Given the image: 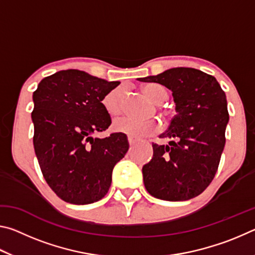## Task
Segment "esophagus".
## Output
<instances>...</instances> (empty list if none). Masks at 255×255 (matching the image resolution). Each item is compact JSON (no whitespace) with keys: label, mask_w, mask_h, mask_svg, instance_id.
Here are the masks:
<instances>
[{"label":"esophagus","mask_w":255,"mask_h":255,"mask_svg":"<svg viewBox=\"0 0 255 255\" xmlns=\"http://www.w3.org/2000/svg\"><path fill=\"white\" fill-rule=\"evenodd\" d=\"M128 143H129V145L132 146L133 144H135V140H133L131 137H128Z\"/></svg>","instance_id":"34e87169"}]
</instances>
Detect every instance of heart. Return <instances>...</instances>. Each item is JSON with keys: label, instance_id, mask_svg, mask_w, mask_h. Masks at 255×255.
Returning <instances> with one entry per match:
<instances>
[{"label": "heart", "instance_id": "1", "mask_svg": "<svg viewBox=\"0 0 255 255\" xmlns=\"http://www.w3.org/2000/svg\"><path fill=\"white\" fill-rule=\"evenodd\" d=\"M143 92L156 105L165 101L169 96L165 86L158 83H147L143 86ZM126 90L124 86L112 89L102 99V105L108 115L116 117L124 109ZM114 129L118 132L126 133L133 139H141L156 132L158 126L152 119H136L131 117H123L114 123Z\"/></svg>", "mask_w": 255, "mask_h": 255}]
</instances>
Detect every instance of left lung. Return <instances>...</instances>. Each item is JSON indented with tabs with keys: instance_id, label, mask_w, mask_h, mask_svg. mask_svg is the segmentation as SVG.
Returning <instances> with one entry per match:
<instances>
[{
	"instance_id": "left-lung-1",
	"label": "left lung",
	"mask_w": 255,
	"mask_h": 255,
	"mask_svg": "<svg viewBox=\"0 0 255 255\" xmlns=\"http://www.w3.org/2000/svg\"><path fill=\"white\" fill-rule=\"evenodd\" d=\"M137 80L171 90L176 112L159 135L169 144H153V157L143 166L145 188L157 199H192L210 184L221 161L230 119L225 92L214 76L190 67Z\"/></svg>"
}]
</instances>
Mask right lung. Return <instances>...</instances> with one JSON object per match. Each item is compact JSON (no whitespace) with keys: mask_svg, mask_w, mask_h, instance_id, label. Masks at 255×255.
<instances>
[{"mask_svg":"<svg viewBox=\"0 0 255 255\" xmlns=\"http://www.w3.org/2000/svg\"><path fill=\"white\" fill-rule=\"evenodd\" d=\"M120 82L66 70L42 79L33 92V146L44 178L60 199L88 205L102 199L112 170L127 153L123 132L94 138L111 124L102 99Z\"/></svg>","mask_w":255,"mask_h":255,"instance_id":"right-lung-1","label":"right lung"}]
</instances>
